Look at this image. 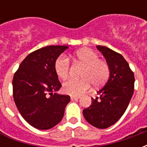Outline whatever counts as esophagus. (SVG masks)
Instances as JSON below:
<instances>
[{"label":"esophagus","mask_w":147,"mask_h":147,"mask_svg":"<svg viewBox=\"0 0 147 147\" xmlns=\"http://www.w3.org/2000/svg\"><path fill=\"white\" fill-rule=\"evenodd\" d=\"M80 98L79 97H75V96H71V101H76V100H78Z\"/></svg>","instance_id":"1"}]
</instances>
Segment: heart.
<instances>
[{
	"mask_svg": "<svg viewBox=\"0 0 147 147\" xmlns=\"http://www.w3.org/2000/svg\"><path fill=\"white\" fill-rule=\"evenodd\" d=\"M75 62L83 65L80 80H68L63 83L64 93L71 96L82 95L90 87L91 83L95 87L102 86L108 80L110 74L109 64L99 59L98 55L92 49H81L71 55ZM55 71L61 80H65L69 73V61L64 57H58L54 64Z\"/></svg>",
	"mask_w": 147,
	"mask_h": 147,
	"instance_id": "heart-1",
	"label": "heart"
}]
</instances>
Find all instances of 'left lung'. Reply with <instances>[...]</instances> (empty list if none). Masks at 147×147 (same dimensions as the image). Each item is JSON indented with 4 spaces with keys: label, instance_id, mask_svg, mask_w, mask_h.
Segmentation results:
<instances>
[{
    "label": "left lung",
    "instance_id": "obj_1",
    "mask_svg": "<svg viewBox=\"0 0 147 147\" xmlns=\"http://www.w3.org/2000/svg\"><path fill=\"white\" fill-rule=\"evenodd\" d=\"M109 64L107 83L98 91L100 98H91V105L83 109V117L92 126L105 129L113 125L126 111L134 93L135 76L123 57L106 46L97 45Z\"/></svg>",
    "mask_w": 147,
    "mask_h": 147
}]
</instances>
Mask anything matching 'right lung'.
<instances>
[{
    "label": "right lung",
    "instance_id": "obj_1",
    "mask_svg": "<svg viewBox=\"0 0 147 147\" xmlns=\"http://www.w3.org/2000/svg\"><path fill=\"white\" fill-rule=\"evenodd\" d=\"M66 45H49L32 52L22 61L12 80L13 98L30 125L48 130L61 122L70 96L58 94L61 84L55 61Z\"/></svg>",
    "mask_w": 147,
    "mask_h": 147
}]
</instances>
